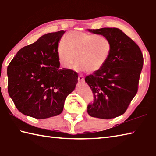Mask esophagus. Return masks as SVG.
<instances>
[{
    "instance_id": "34e87169",
    "label": "esophagus",
    "mask_w": 156,
    "mask_h": 156,
    "mask_svg": "<svg viewBox=\"0 0 156 156\" xmlns=\"http://www.w3.org/2000/svg\"><path fill=\"white\" fill-rule=\"evenodd\" d=\"M84 77H83V76H81V75H79V77H78V81H79V82H82V81H84Z\"/></svg>"
}]
</instances>
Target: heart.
<instances>
[{"mask_svg": "<svg viewBox=\"0 0 156 156\" xmlns=\"http://www.w3.org/2000/svg\"><path fill=\"white\" fill-rule=\"evenodd\" d=\"M112 46L108 38L97 34L73 31L60 41L57 56L60 65L65 69L74 67L89 73L99 71L109 59Z\"/></svg>", "mask_w": 156, "mask_h": 156, "instance_id": "obj_1", "label": "heart"}]
</instances>
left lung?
I'll return each instance as SVG.
<instances>
[{"mask_svg":"<svg viewBox=\"0 0 156 156\" xmlns=\"http://www.w3.org/2000/svg\"><path fill=\"white\" fill-rule=\"evenodd\" d=\"M87 31L108 38L112 43L109 59L85 81L93 91L94 101L87 106L92 117L110 119L125 112L138 90L144 57L139 47L119 28Z\"/></svg>","mask_w":156,"mask_h":156,"instance_id":"8db88e82","label":"left lung"}]
</instances>
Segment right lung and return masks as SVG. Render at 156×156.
<instances>
[{
	"mask_svg": "<svg viewBox=\"0 0 156 156\" xmlns=\"http://www.w3.org/2000/svg\"><path fill=\"white\" fill-rule=\"evenodd\" d=\"M65 32L43 35L19 50L9 63V96L25 115L37 119L58 115L66 98L75 90L77 73L60 69L57 56V46Z\"/></svg>",
	"mask_w": 156,
	"mask_h": 156,
	"instance_id": "add662e5",
	"label": "right lung"
}]
</instances>
